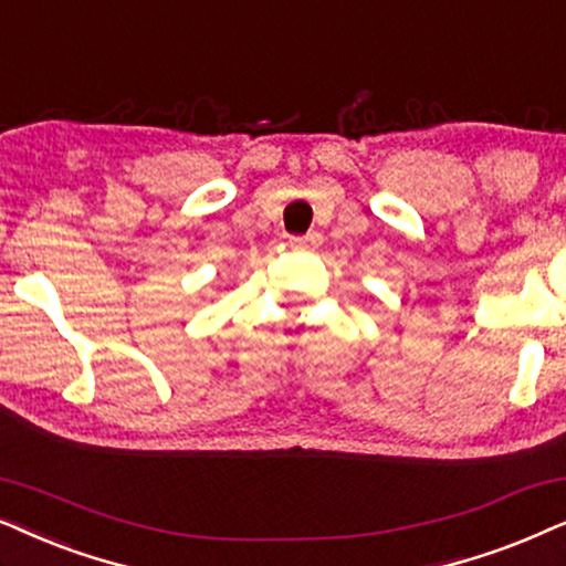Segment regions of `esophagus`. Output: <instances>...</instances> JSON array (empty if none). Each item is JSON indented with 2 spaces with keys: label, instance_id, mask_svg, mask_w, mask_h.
<instances>
[{
  "label": "esophagus",
  "instance_id": "34e87169",
  "mask_svg": "<svg viewBox=\"0 0 566 566\" xmlns=\"http://www.w3.org/2000/svg\"><path fill=\"white\" fill-rule=\"evenodd\" d=\"M290 243L300 248V251H307V248L321 245V232H307V235H297V238H292Z\"/></svg>",
  "mask_w": 566,
  "mask_h": 566
}]
</instances>
